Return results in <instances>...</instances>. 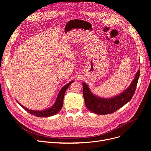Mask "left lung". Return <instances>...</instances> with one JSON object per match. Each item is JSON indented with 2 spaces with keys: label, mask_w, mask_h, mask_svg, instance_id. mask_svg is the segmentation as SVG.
<instances>
[{
  "label": "left lung",
  "mask_w": 151,
  "mask_h": 151,
  "mask_svg": "<svg viewBox=\"0 0 151 151\" xmlns=\"http://www.w3.org/2000/svg\"><path fill=\"white\" fill-rule=\"evenodd\" d=\"M139 75L140 70L137 71L134 79L129 87L121 94L111 99H103L95 96L91 93L87 85L83 82V96L85 106L90 111L99 115H106L115 112L133 97L136 89Z\"/></svg>",
  "instance_id": "obj_1"
}]
</instances>
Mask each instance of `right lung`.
<instances>
[{
  "label": "right lung",
  "instance_id": "right-lung-1",
  "mask_svg": "<svg viewBox=\"0 0 151 151\" xmlns=\"http://www.w3.org/2000/svg\"><path fill=\"white\" fill-rule=\"evenodd\" d=\"M73 82V81L70 82L69 83H68L67 85H66L64 87H63L61 88V90L59 92V94L57 96V100H56L54 104L51 107H50V108H49L48 109L44 110V111H33V110H30V109L26 108V107H24L23 106H22L19 103H18V104L21 107H22L24 109H25L26 111H27L29 114H30L34 116H38V117H48V116H53V115H55L56 114H57L61 109L63 105V99H64V94H65V93H66V90H68V88H69V85Z\"/></svg>",
  "mask_w": 151,
  "mask_h": 151
}]
</instances>
